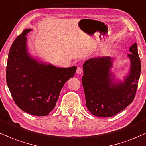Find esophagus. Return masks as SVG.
I'll list each match as a JSON object with an SVG mask.
<instances>
[{"instance_id":"34e87169","label":"esophagus","mask_w":146,"mask_h":146,"mask_svg":"<svg viewBox=\"0 0 146 146\" xmlns=\"http://www.w3.org/2000/svg\"><path fill=\"white\" fill-rule=\"evenodd\" d=\"M82 68L81 67H78V68H77V71H76L77 74L80 75L81 73H82Z\"/></svg>"}]
</instances>
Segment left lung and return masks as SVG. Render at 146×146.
<instances>
[{
	"label": "left lung",
	"mask_w": 146,
	"mask_h": 146,
	"mask_svg": "<svg viewBox=\"0 0 146 146\" xmlns=\"http://www.w3.org/2000/svg\"><path fill=\"white\" fill-rule=\"evenodd\" d=\"M129 72L124 81L115 80L111 72L113 58L110 56L92 58L83 64L82 82L89 111L98 117H108L124 110L134 99L141 73L137 45L130 47Z\"/></svg>",
	"instance_id": "obj_1"
}]
</instances>
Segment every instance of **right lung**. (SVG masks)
Returning <instances> with one entry per match:
<instances>
[{"label":"right lung","mask_w":146,"mask_h":146,"mask_svg":"<svg viewBox=\"0 0 146 146\" xmlns=\"http://www.w3.org/2000/svg\"><path fill=\"white\" fill-rule=\"evenodd\" d=\"M26 29L12 44L8 55L6 80L13 101L22 111L36 116L49 115L61 89L74 76L77 67L60 68L38 60L29 54Z\"/></svg>","instance_id":"obj_1"}]
</instances>
